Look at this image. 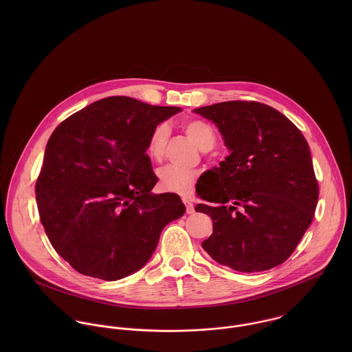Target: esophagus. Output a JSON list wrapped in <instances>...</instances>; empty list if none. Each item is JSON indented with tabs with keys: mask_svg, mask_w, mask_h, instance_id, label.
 <instances>
[{
	"mask_svg": "<svg viewBox=\"0 0 352 352\" xmlns=\"http://www.w3.org/2000/svg\"><path fill=\"white\" fill-rule=\"evenodd\" d=\"M183 203L186 204V208H187V214H192L195 212L194 210V203L190 199V198H183Z\"/></svg>",
	"mask_w": 352,
	"mask_h": 352,
	"instance_id": "34e87169",
	"label": "esophagus"
}]
</instances>
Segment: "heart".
Masks as SVG:
<instances>
[{"mask_svg": "<svg viewBox=\"0 0 352 352\" xmlns=\"http://www.w3.org/2000/svg\"><path fill=\"white\" fill-rule=\"evenodd\" d=\"M183 129L188 138L201 149L208 151L217 142V135L214 129L199 119L188 120L183 124ZM169 137V127L165 123L157 124L148 140V153L153 160L158 161L162 158L166 141ZM160 187L166 192H173L179 195L191 194L197 180L198 172L192 169H182L173 165H168L158 172Z\"/></svg>", "mask_w": 352, "mask_h": 352, "instance_id": "obj_1", "label": "heart"}]
</instances>
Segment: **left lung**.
Returning <instances> with one entry per match:
<instances>
[{"instance_id":"8db88e82","label":"left lung","mask_w":352,"mask_h":352,"mask_svg":"<svg viewBox=\"0 0 352 352\" xmlns=\"http://www.w3.org/2000/svg\"><path fill=\"white\" fill-rule=\"evenodd\" d=\"M219 130L230 154L207 170L195 210L212 219L201 248L240 272L282 264L311 223L318 184L297 126L257 101H223L194 109Z\"/></svg>"}]
</instances>
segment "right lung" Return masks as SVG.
<instances>
[{
	"label": "right lung",
	"mask_w": 352,
	"mask_h": 352,
	"mask_svg": "<svg viewBox=\"0 0 352 352\" xmlns=\"http://www.w3.org/2000/svg\"><path fill=\"white\" fill-rule=\"evenodd\" d=\"M126 96L92 102L51 134L36 203L51 245L76 271L118 280L142 268L162 229L186 212L177 194H153V129L180 112Z\"/></svg>",
	"instance_id": "1"
}]
</instances>
